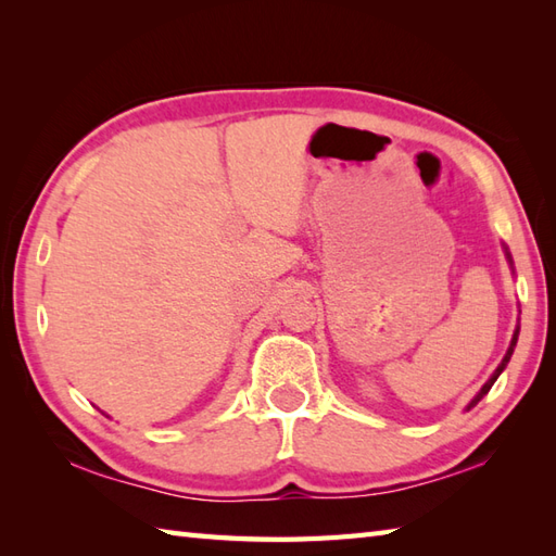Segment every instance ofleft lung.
Masks as SVG:
<instances>
[{"mask_svg": "<svg viewBox=\"0 0 556 556\" xmlns=\"http://www.w3.org/2000/svg\"><path fill=\"white\" fill-rule=\"evenodd\" d=\"M504 255H506V260H509V267L514 269V260H511V253H509V248H506L504 245ZM518 313H521V311H518ZM518 332H521V325H516V329H514V337H511V344H509V349H506V353H504V358H502V363L497 365V370H494L492 375H490V380L485 382V384H482L480 387V392L473 396V399H470V404L466 406V410H470V408H473L476 404H478V401L482 399V396H485L488 392H490V389H492V384L494 382H497V377L504 372V368H506V363H509L511 361V353H514V349H516V341H518Z\"/></svg>", "mask_w": 556, "mask_h": 556, "instance_id": "8db88e82", "label": "left lung"}]
</instances>
